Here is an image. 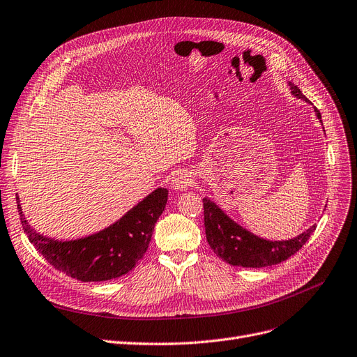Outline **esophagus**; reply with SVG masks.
Instances as JSON below:
<instances>
[{
	"label": "esophagus",
	"mask_w": 357,
	"mask_h": 357,
	"mask_svg": "<svg viewBox=\"0 0 357 357\" xmlns=\"http://www.w3.org/2000/svg\"><path fill=\"white\" fill-rule=\"evenodd\" d=\"M192 183H194V179L187 170H179V172L175 174L172 178V187L176 191H187Z\"/></svg>",
	"instance_id": "obj_1"
}]
</instances>
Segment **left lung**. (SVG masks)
Returning <instances> with one entry per match:
<instances>
[{"mask_svg": "<svg viewBox=\"0 0 357 357\" xmlns=\"http://www.w3.org/2000/svg\"><path fill=\"white\" fill-rule=\"evenodd\" d=\"M296 98L309 102L298 86L289 83ZM315 114L321 121V114L315 107ZM206 238L214 254L230 266L261 268L280 264L296 254L314 234L315 226L309 227L299 236L289 241H267L248 231L217 207L208 198H203Z\"/></svg>", "mask_w": 357, "mask_h": 357, "instance_id": "left-lung-1", "label": "left lung"}]
</instances>
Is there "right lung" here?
I'll list each match as a JSON object with an SVG mask.
<instances>
[{
  "instance_id": "right-lung-1",
  "label": "right lung",
  "mask_w": 357,
  "mask_h": 357,
  "mask_svg": "<svg viewBox=\"0 0 357 357\" xmlns=\"http://www.w3.org/2000/svg\"><path fill=\"white\" fill-rule=\"evenodd\" d=\"M166 201L167 190L158 188L112 226L66 242L38 235L24 220L19 199L17 208L30 243L54 268L82 282H106L130 273L143 258Z\"/></svg>"
}]
</instances>
